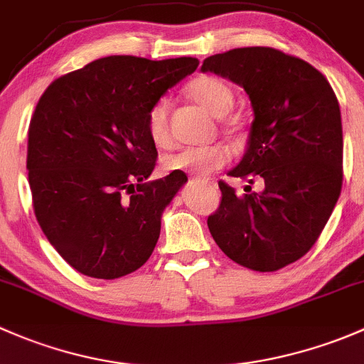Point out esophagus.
<instances>
[{"mask_svg":"<svg viewBox=\"0 0 364 364\" xmlns=\"http://www.w3.org/2000/svg\"><path fill=\"white\" fill-rule=\"evenodd\" d=\"M196 182H200V183H205V186H210V187H217V182L213 181V178H207V177H196Z\"/></svg>","mask_w":364,"mask_h":364,"instance_id":"esophagus-1","label":"esophagus"}]
</instances>
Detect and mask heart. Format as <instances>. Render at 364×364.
<instances>
[{"label": "heart", "mask_w": 364, "mask_h": 364, "mask_svg": "<svg viewBox=\"0 0 364 364\" xmlns=\"http://www.w3.org/2000/svg\"><path fill=\"white\" fill-rule=\"evenodd\" d=\"M187 92L213 117H224L230 114L235 101V95L230 85L220 78L210 77V75H203L191 82ZM168 115H170V103L164 98L157 100L147 114L149 136L159 147L170 144ZM230 149L220 144L208 145V147H186L164 159V170L207 175L210 171L223 168L230 161Z\"/></svg>", "instance_id": "obj_1"}]
</instances>
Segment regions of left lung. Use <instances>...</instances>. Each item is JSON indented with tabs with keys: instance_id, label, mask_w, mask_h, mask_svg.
<instances>
[{
	"instance_id": "8db88e82",
	"label": "left lung",
	"mask_w": 364,
	"mask_h": 364,
	"mask_svg": "<svg viewBox=\"0 0 364 364\" xmlns=\"http://www.w3.org/2000/svg\"><path fill=\"white\" fill-rule=\"evenodd\" d=\"M203 73L245 89L254 121L231 177L263 178V191L235 194L220 181V207L208 217L219 249L235 263L275 272L305 256L342 191V115L324 75L269 47L210 55Z\"/></svg>"
}]
</instances>
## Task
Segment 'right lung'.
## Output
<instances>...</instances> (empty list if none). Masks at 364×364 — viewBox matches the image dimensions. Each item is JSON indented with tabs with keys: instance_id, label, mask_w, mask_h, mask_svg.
I'll list each match as a JSON object with an SVG mask.
<instances>
[{
	"instance_id": "obj_1",
	"label": "right lung",
	"mask_w": 364,
	"mask_h": 364,
	"mask_svg": "<svg viewBox=\"0 0 364 364\" xmlns=\"http://www.w3.org/2000/svg\"><path fill=\"white\" fill-rule=\"evenodd\" d=\"M198 65L108 55L59 77L36 105L26 164L35 215L82 275L119 279L151 257L164 208L187 177L147 181L157 157L147 114Z\"/></svg>"
}]
</instances>
